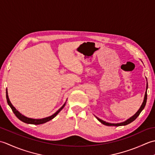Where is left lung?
I'll list each match as a JSON object with an SVG mask.
<instances>
[{"label": "left lung", "mask_w": 155, "mask_h": 155, "mask_svg": "<svg viewBox=\"0 0 155 155\" xmlns=\"http://www.w3.org/2000/svg\"><path fill=\"white\" fill-rule=\"evenodd\" d=\"M148 88V83H147V88H146V92H145V94H144V101H143V103L142 104V105H141L140 108L139 109V110H138L137 113L134 114L133 117H131L130 118H128V119H127L126 121L124 122H123V123H107V122H105L103 120L100 119L99 118H98L96 117V118L98 119V121H100L101 123L102 124H103L104 125H107V126H114V127H119V126H124V125H127V124H128L130 123H132L133 121H134V120L136 119V118L139 117V115L140 114V113H141V111H142L144 107H145L146 105V103H147V90Z\"/></svg>", "instance_id": "1"}]
</instances>
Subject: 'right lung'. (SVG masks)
Returning a JSON list of instances; mask_svg holds the SVG:
<instances>
[{"mask_svg": "<svg viewBox=\"0 0 155 155\" xmlns=\"http://www.w3.org/2000/svg\"><path fill=\"white\" fill-rule=\"evenodd\" d=\"M6 101H7L8 104L9 105L10 107L11 108L12 112L14 113V114L16 115V117H17L19 120H21V121L24 122V123H25L32 124H35V125L43 124V123H47V122H48L49 120H52V118H54L56 116H57V115L59 113V112H60L62 109V108H64V107L65 106V104H66V103H65L60 108H59V109L57 112H56L54 114L51 115V116H50V117H46V118H41V119H34V118H28L27 117L24 116V115H22L21 113H20L16 109L15 107H13V105L11 104V101H10V100H9V98H8V96L7 88H6Z\"/></svg>", "mask_w": 155, "mask_h": 155, "instance_id": "right-lung-1", "label": "right lung"}]
</instances>
